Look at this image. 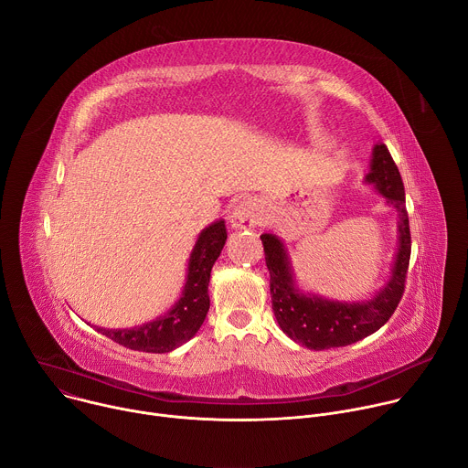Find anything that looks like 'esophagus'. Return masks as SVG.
I'll list each match as a JSON object with an SVG mask.
<instances>
[{
  "mask_svg": "<svg viewBox=\"0 0 468 468\" xmlns=\"http://www.w3.org/2000/svg\"><path fill=\"white\" fill-rule=\"evenodd\" d=\"M264 218L258 210V206L254 200H241L230 216V223L234 229H252L262 225Z\"/></svg>",
  "mask_w": 468,
  "mask_h": 468,
  "instance_id": "34e87169",
  "label": "esophagus"
}]
</instances>
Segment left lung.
<instances>
[{"label": "left lung", "instance_id": "left-lung-1", "mask_svg": "<svg viewBox=\"0 0 468 468\" xmlns=\"http://www.w3.org/2000/svg\"><path fill=\"white\" fill-rule=\"evenodd\" d=\"M387 198L398 212V252L388 282L368 301L342 303L297 288L284 243L273 234H262L266 264L270 270V290L273 313L281 329L297 344L308 349H331L349 346L381 329L405 290V277L410 258V232L405 207V189L399 171L387 144L374 146L370 173L365 178Z\"/></svg>", "mask_w": 468, "mask_h": 468}]
</instances>
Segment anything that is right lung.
Segmentation results:
<instances>
[{"mask_svg":"<svg viewBox=\"0 0 468 468\" xmlns=\"http://www.w3.org/2000/svg\"><path fill=\"white\" fill-rule=\"evenodd\" d=\"M225 221H216L200 232L189 256L182 297L169 313L132 329L96 327V331L124 347L146 353H169L186 344L200 329L207 308H210L207 282H210L212 268L225 247Z\"/></svg>","mask_w":468,"mask_h":468,"instance_id":"add662e5","label":"right lung"}]
</instances>
